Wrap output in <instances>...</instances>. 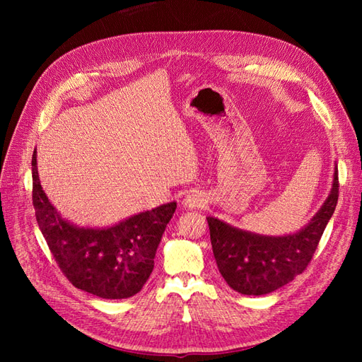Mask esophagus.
<instances>
[{"label": "esophagus", "mask_w": 362, "mask_h": 362, "mask_svg": "<svg viewBox=\"0 0 362 362\" xmlns=\"http://www.w3.org/2000/svg\"><path fill=\"white\" fill-rule=\"evenodd\" d=\"M182 205L190 210L196 208H204L206 205V196L202 192H192L182 199Z\"/></svg>", "instance_id": "esophagus-1"}]
</instances>
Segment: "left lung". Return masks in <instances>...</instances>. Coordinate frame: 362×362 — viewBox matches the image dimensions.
<instances>
[{
    "instance_id": "left-lung-1",
    "label": "left lung",
    "mask_w": 362,
    "mask_h": 362,
    "mask_svg": "<svg viewBox=\"0 0 362 362\" xmlns=\"http://www.w3.org/2000/svg\"><path fill=\"white\" fill-rule=\"evenodd\" d=\"M338 170L332 189L311 222L299 233L269 237L243 231L216 217H206L218 272L233 290L267 294L286 286L310 264L338 201Z\"/></svg>"
}]
</instances>
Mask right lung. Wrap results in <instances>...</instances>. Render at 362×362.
Wrapping results in <instances>:
<instances>
[{"instance_id":"1","label":"right lung","mask_w":362,"mask_h":362,"mask_svg":"<svg viewBox=\"0 0 362 362\" xmlns=\"http://www.w3.org/2000/svg\"><path fill=\"white\" fill-rule=\"evenodd\" d=\"M33 206L54 259L74 287L103 299L137 294L151 276L161 235L177 202L139 213L108 228H80L64 221L42 190L36 151L31 158Z\"/></svg>"}]
</instances>
